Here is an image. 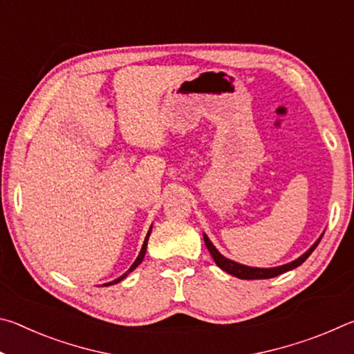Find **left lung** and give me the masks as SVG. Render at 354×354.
Here are the masks:
<instances>
[{
	"label": "left lung",
	"mask_w": 354,
	"mask_h": 354,
	"mask_svg": "<svg viewBox=\"0 0 354 354\" xmlns=\"http://www.w3.org/2000/svg\"><path fill=\"white\" fill-rule=\"evenodd\" d=\"M325 232H322V236L317 239L314 242L313 247H310L308 251H304V253L297 257L295 261L292 262H287L284 266H278V267H270V268H261V267H250V266H243V263H239L236 261H231L225 257L223 254L220 253V251L215 248V245L211 242V239H209L205 232H203V239H205V243L209 250V253H211L212 259L215 261V263L221 268V270L232 274V277L236 278H241V279H267V278H274L278 277L281 273H286L289 270H293V268H297L298 266H301V263L308 259L310 256V253L315 250L317 245L322 241V237Z\"/></svg>",
	"instance_id": "8db88e82"
}]
</instances>
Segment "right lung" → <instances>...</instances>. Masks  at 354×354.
I'll return each mask as SVG.
<instances>
[{"mask_svg":"<svg viewBox=\"0 0 354 354\" xmlns=\"http://www.w3.org/2000/svg\"><path fill=\"white\" fill-rule=\"evenodd\" d=\"M151 230H153V225L149 226V230H148V232H147V237H145V241H143V245H142V250H140V253H139V256H137V259L134 261V263L133 266L129 267V270L128 272H124L122 277L120 278H117V279H113V281H111V283H106V284H103V286H112V284H117V283H120V281H123L124 278L128 277V274L134 270V268H137L142 263V261H143V257H145V253H147V243H148V237H149V234H151Z\"/></svg>","mask_w":354,"mask_h":354,"instance_id":"right-lung-1","label":"right lung"}]
</instances>
